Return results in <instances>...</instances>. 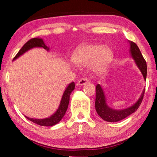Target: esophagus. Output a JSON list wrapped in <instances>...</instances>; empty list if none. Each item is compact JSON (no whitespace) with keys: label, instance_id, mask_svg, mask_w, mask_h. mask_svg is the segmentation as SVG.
<instances>
[{"label":"esophagus","instance_id":"1","mask_svg":"<svg viewBox=\"0 0 157 157\" xmlns=\"http://www.w3.org/2000/svg\"><path fill=\"white\" fill-rule=\"evenodd\" d=\"M88 79L87 78H82L78 81V85L79 86H82V85H84L88 82Z\"/></svg>","mask_w":157,"mask_h":157}]
</instances>
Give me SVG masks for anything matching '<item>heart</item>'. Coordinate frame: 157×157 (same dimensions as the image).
<instances>
[{
    "label": "heart",
    "instance_id": "b5f03b06",
    "mask_svg": "<svg viewBox=\"0 0 157 157\" xmlns=\"http://www.w3.org/2000/svg\"><path fill=\"white\" fill-rule=\"evenodd\" d=\"M112 52L107 46H102L99 44H83L74 52L72 61L78 66H86L90 63L93 70L98 71L110 62Z\"/></svg>",
    "mask_w": 157,
    "mask_h": 157
}]
</instances>
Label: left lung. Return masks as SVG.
Returning <instances> with one entry per match:
<instances>
[{
	"instance_id": "left-lung-1",
	"label": "left lung",
	"mask_w": 157,
	"mask_h": 157,
	"mask_svg": "<svg viewBox=\"0 0 157 157\" xmlns=\"http://www.w3.org/2000/svg\"><path fill=\"white\" fill-rule=\"evenodd\" d=\"M129 44L130 45L129 53L131 57L134 60L138 68L141 72L145 81L146 80V76H147V64H146L145 60L143 58V55L140 52L139 47L134 42L129 41ZM95 110L101 118L107 122H118L123 119L127 118V116L131 115L132 113H134L139 106L141 104V102L143 98V95L145 94V89H143L141 95H140L139 100L136 101V102L132 105L131 107H127L123 109L117 110L114 109L110 107L107 105V99H106L104 91L100 86V84H98L95 88Z\"/></svg>"
}]
</instances>
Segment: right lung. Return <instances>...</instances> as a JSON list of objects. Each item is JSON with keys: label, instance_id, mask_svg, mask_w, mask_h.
Wrapping results in <instances>:
<instances>
[{"label": "right lung", "instance_id": "obj_1", "mask_svg": "<svg viewBox=\"0 0 157 157\" xmlns=\"http://www.w3.org/2000/svg\"><path fill=\"white\" fill-rule=\"evenodd\" d=\"M43 48L46 49L48 51L50 50L49 48L45 44L43 39L41 38H33L31 39L30 40H29L27 43H25L24 44V46L21 48V49L18 51V52L14 57L13 60L17 59V58L21 56L23 54H24V53L27 52L28 50L32 48ZM74 89H75V83L73 82L68 85L66 89H65L64 92H63L62 100L60 101V104L59 107L57 109V110L55 111V113H53L52 116L48 117V118L43 119H36L29 118V117L25 116V118H27L28 120L33 122L34 123H36L41 126L50 127L57 124L61 120H62L63 117L65 115L66 110H67L68 107L69 100H70V95L74 90Z\"/></svg>", "mask_w": 157, "mask_h": 157}]
</instances>
